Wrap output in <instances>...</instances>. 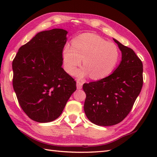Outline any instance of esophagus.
I'll return each mask as SVG.
<instances>
[{"instance_id":"1","label":"esophagus","mask_w":157,"mask_h":157,"mask_svg":"<svg viewBox=\"0 0 157 157\" xmlns=\"http://www.w3.org/2000/svg\"><path fill=\"white\" fill-rule=\"evenodd\" d=\"M82 85H83V84L81 82L77 81V88H78V90L81 89L82 88Z\"/></svg>"}]
</instances>
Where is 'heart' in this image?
<instances>
[{
	"mask_svg": "<svg viewBox=\"0 0 157 157\" xmlns=\"http://www.w3.org/2000/svg\"><path fill=\"white\" fill-rule=\"evenodd\" d=\"M63 59L66 71L74 74L83 59L79 78L90 75L91 78H105L113 72L119 60L117 46L92 33H86L73 40L72 45L66 44L63 49Z\"/></svg>",
	"mask_w": 157,
	"mask_h": 157,
	"instance_id": "obj_1",
	"label": "heart"
}]
</instances>
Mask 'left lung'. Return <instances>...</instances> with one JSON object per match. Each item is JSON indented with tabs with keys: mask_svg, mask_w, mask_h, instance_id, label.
<instances>
[{
	"mask_svg": "<svg viewBox=\"0 0 157 157\" xmlns=\"http://www.w3.org/2000/svg\"><path fill=\"white\" fill-rule=\"evenodd\" d=\"M121 51V61L106 78L83 85L84 109L92 123L111 126L122 121L131 111L143 85V65L132 48L113 38Z\"/></svg>",
	"mask_w": 157,
	"mask_h": 157,
	"instance_id": "8db88e82",
	"label": "left lung"
}]
</instances>
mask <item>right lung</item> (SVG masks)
Masks as SVG:
<instances>
[{
  "instance_id": "obj_1",
  "label": "right lung",
  "mask_w": 157,
  "mask_h": 157,
  "mask_svg": "<svg viewBox=\"0 0 157 157\" xmlns=\"http://www.w3.org/2000/svg\"><path fill=\"white\" fill-rule=\"evenodd\" d=\"M67 33L63 29L38 32L13 59V89L23 111L35 121L57 119L76 90L75 81L62 67Z\"/></svg>"
}]
</instances>
